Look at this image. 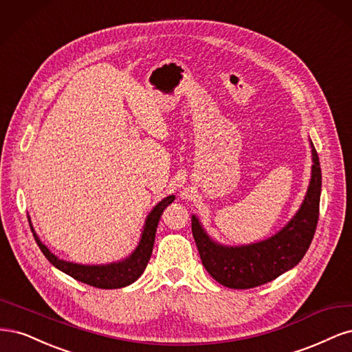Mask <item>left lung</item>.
<instances>
[{
    "label": "left lung",
    "mask_w": 352,
    "mask_h": 352,
    "mask_svg": "<svg viewBox=\"0 0 352 352\" xmlns=\"http://www.w3.org/2000/svg\"><path fill=\"white\" fill-rule=\"evenodd\" d=\"M311 156V179L301 208L278 234L267 240L248 245H222L212 240L196 214H192V236L201 263L214 280L232 289H248L276 279L301 262L319 221L322 171L313 143Z\"/></svg>",
    "instance_id": "1"
}]
</instances>
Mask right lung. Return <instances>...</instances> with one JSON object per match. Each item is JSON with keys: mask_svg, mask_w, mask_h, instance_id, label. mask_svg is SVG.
<instances>
[{"mask_svg": "<svg viewBox=\"0 0 352 352\" xmlns=\"http://www.w3.org/2000/svg\"><path fill=\"white\" fill-rule=\"evenodd\" d=\"M174 199L175 196H168L157 203V205L152 209V212L147 214L140 241H139V245L135 247V250L127 258L121 260V262L109 263V265H96V266L77 265V263L65 262V260L58 258L55 254H52L50 252V248L39 240V236L36 235L35 230H33L32 223L30 222L29 223H30L33 236H35V241L41 248V252L50 260V263H52L56 269H60L61 272H64V274L70 275L77 280L87 283L90 287H96L102 289H116V288L130 285V283L138 280L143 274V270L146 269L147 263H149V258L152 256L155 234H156L157 223H160V219H161V214L169 203L174 201Z\"/></svg>", "mask_w": 352, "mask_h": 352, "instance_id": "add662e5", "label": "right lung"}]
</instances>
